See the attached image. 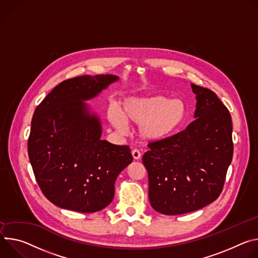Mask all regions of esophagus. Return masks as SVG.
I'll list each match as a JSON object with an SVG mask.
<instances>
[{"mask_svg": "<svg viewBox=\"0 0 258 258\" xmlns=\"http://www.w3.org/2000/svg\"><path fill=\"white\" fill-rule=\"evenodd\" d=\"M131 153H132V156H133V158L135 160H139L141 158V154H140V152L137 149H134Z\"/></svg>", "mask_w": 258, "mask_h": 258, "instance_id": "esophagus-1", "label": "esophagus"}]
</instances>
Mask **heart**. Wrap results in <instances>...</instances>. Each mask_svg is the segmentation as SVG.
<instances>
[{
	"label": "heart",
	"mask_w": 258,
	"mask_h": 258,
	"mask_svg": "<svg viewBox=\"0 0 258 258\" xmlns=\"http://www.w3.org/2000/svg\"><path fill=\"white\" fill-rule=\"evenodd\" d=\"M186 112L182 100L157 95L128 98L119 108L110 107L107 110V118L120 133L126 132V123H129L140 125L139 131L144 138L160 140L173 134L183 124Z\"/></svg>",
	"instance_id": "obj_1"
}]
</instances>
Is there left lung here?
I'll return each instance as SVG.
<instances>
[{
	"instance_id": "8db88e82",
	"label": "left lung",
	"mask_w": 258,
	"mask_h": 258,
	"mask_svg": "<svg viewBox=\"0 0 258 258\" xmlns=\"http://www.w3.org/2000/svg\"><path fill=\"white\" fill-rule=\"evenodd\" d=\"M195 118L184 130L152 141L144 157L152 207L179 215L214 202L222 191L234 144L231 113L217 95L191 84Z\"/></svg>"
}]
</instances>
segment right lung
<instances>
[{
	"mask_svg": "<svg viewBox=\"0 0 258 258\" xmlns=\"http://www.w3.org/2000/svg\"><path fill=\"white\" fill-rule=\"evenodd\" d=\"M118 79L98 75L66 80L34 112L28 157L42 192L56 206L83 213L105 208L118 175L133 161L128 146L100 139V121L83 102Z\"/></svg>",
	"mask_w": 258,
	"mask_h": 258,
	"instance_id": "1",
	"label": "right lung"
}]
</instances>
